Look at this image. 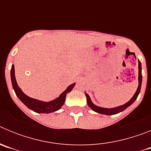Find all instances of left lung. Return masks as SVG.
Wrapping results in <instances>:
<instances>
[{"label": "left lung", "mask_w": 151, "mask_h": 151, "mask_svg": "<svg viewBox=\"0 0 151 151\" xmlns=\"http://www.w3.org/2000/svg\"><path fill=\"white\" fill-rule=\"evenodd\" d=\"M141 82H142V74H141V63L139 60H138V87L137 88V91L134 93V94L133 95V97L130 99V101H128L127 103H125V104L121 105V106H116V107L114 108H104V107H101V106H98L97 105L94 104L92 103L90 97H89L88 94L87 93H85V96H86V98H87V104L88 105L89 107L92 110H94V112L97 113H101V114H104V115H114V114H116V113H120V112L123 111L127 107H129L130 105H132L133 103L135 101V100L137 99L138 94L140 93V91H141Z\"/></svg>", "instance_id": "8db88e82"}]
</instances>
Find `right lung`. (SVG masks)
I'll use <instances>...</instances> for the list:
<instances>
[{
	"instance_id": "right-lung-1",
	"label": "right lung",
	"mask_w": 151,
	"mask_h": 151,
	"mask_svg": "<svg viewBox=\"0 0 151 151\" xmlns=\"http://www.w3.org/2000/svg\"><path fill=\"white\" fill-rule=\"evenodd\" d=\"M10 76H11V82L13 90L15 91L19 99L24 104L26 105L28 108H29L30 110L38 113H50L60 110L62 107L63 105L64 104V102H65V100H66V94L71 91L73 88H74L75 85H76V83H73L72 85H69L67 88L56 99L48 101V102H45V101H38V100L32 98V97L26 95V94H24L20 88L19 87L18 85H17L15 77L14 65H12Z\"/></svg>"
}]
</instances>
